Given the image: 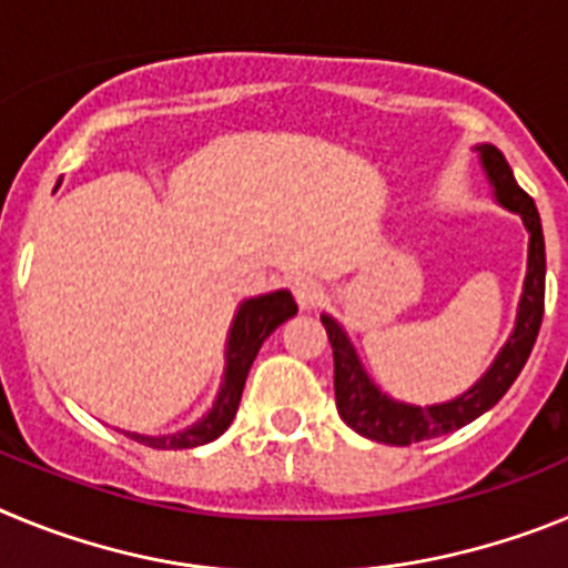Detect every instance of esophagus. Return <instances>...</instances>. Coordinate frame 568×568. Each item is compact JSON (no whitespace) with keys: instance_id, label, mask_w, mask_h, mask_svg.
Returning a JSON list of instances; mask_svg holds the SVG:
<instances>
[{"instance_id":"34e87169","label":"esophagus","mask_w":568,"mask_h":568,"mask_svg":"<svg viewBox=\"0 0 568 568\" xmlns=\"http://www.w3.org/2000/svg\"><path fill=\"white\" fill-rule=\"evenodd\" d=\"M293 295L295 301H298L301 310H315L324 304V284L315 278H310V275H301V278L293 281Z\"/></svg>"}]
</instances>
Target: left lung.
<instances>
[{
    "instance_id": "1",
    "label": "left lung",
    "mask_w": 568,
    "mask_h": 568,
    "mask_svg": "<svg viewBox=\"0 0 568 568\" xmlns=\"http://www.w3.org/2000/svg\"><path fill=\"white\" fill-rule=\"evenodd\" d=\"M475 153L480 159V168L486 173L491 195L509 213H518L529 233V258H526V278L520 290L518 315L509 338L500 346L495 361L484 375L466 389L440 404H406V400L386 395L369 373L364 369V361L355 353L353 341L346 335L338 321L329 313L321 315V324L327 327L329 344H333L335 358V406L346 426L369 440L389 446H409L418 440L440 438L446 433H455L460 426L471 424L506 395L515 378L524 369L529 358L535 338H538L540 321H544V290H546V244L544 227L535 202L518 187L509 162L504 159L495 144H475Z\"/></svg>"
}]
</instances>
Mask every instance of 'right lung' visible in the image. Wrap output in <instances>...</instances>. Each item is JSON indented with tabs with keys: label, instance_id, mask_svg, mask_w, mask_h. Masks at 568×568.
Listing matches in <instances>:
<instances>
[{
	"label": "right lung",
	"instance_id": "add662e5",
	"mask_svg": "<svg viewBox=\"0 0 568 568\" xmlns=\"http://www.w3.org/2000/svg\"><path fill=\"white\" fill-rule=\"evenodd\" d=\"M298 313L295 307L293 293L290 290H273V293L255 295V298H244L233 315L227 333V346H224V375L219 395H215L213 406L195 424L175 429L168 435H142L128 433V438L139 440L153 449H193L215 440L219 435L233 424L235 413H239V400L244 393V381H247L250 366H253L255 355H258L261 344L275 333L287 318Z\"/></svg>",
	"mask_w": 568,
	"mask_h": 568
}]
</instances>
